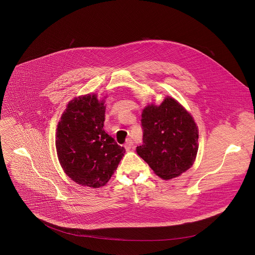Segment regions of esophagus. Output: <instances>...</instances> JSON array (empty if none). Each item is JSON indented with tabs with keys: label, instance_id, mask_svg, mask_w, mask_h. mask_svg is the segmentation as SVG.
I'll return each instance as SVG.
<instances>
[{
	"label": "esophagus",
	"instance_id": "1",
	"mask_svg": "<svg viewBox=\"0 0 255 255\" xmlns=\"http://www.w3.org/2000/svg\"><path fill=\"white\" fill-rule=\"evenodd\" d=\"M132 146H133L132 140H131L130 138H128V139H127V142H126V144H125L126 150H127V151H129L130 149H132Z\"/></svg>",
	"mask_w": 255,
	"mask_h": 255
}]
</instances>
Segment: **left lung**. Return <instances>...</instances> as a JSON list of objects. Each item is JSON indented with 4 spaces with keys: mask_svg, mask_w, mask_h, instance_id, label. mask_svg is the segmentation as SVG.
Wrapping results in <instances>:
<instances>
[{
    "mask_svg": "<svg viewBox=\"0 0 255 255\" xmlns=\"http://www.w3.org/2000/svg\"><path fill=\"white\" fill-rule=\"evenodd\" d=\"M143 144L137 154L163 180L181 176L194 163L198 151V128L191 114L171 96L160 105L142 111Z\"/></svg>",
    "mask_w": 255,
    "mask_h": 255,
    "instance_id": "obj_1",
    "label": "left lung"
}]
</instances>
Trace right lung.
I'll use <instances>...</instances> for the list:
<instances>
[{"mask_svg":"<svg viewBox=\"0 0 255 255\" xmlns=\"http://www.w3.org/2000/svg\"><path fill=\"white\" fill-rule=\"evenodd\" d=\"M74 97L58 123L56 149L61 167L73 182L93 188L109 182L126 153L104 130L105 99Z\"/></svg>","mask_w":255,"mask_h":255,"instance_id":"add662e5","label":"right lung"}]
</instances>
